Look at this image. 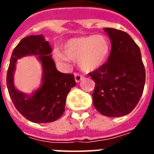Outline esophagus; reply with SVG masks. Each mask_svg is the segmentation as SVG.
Returning <instances> with one entry per match:
<instances>
[{"label": "esophagus", "mask_w": 154, "mask_h": 154, "mask_svg": "<svg viewBox=\"0 0 154 154\" xmlns=\"http://www.w3.org/2000/svg\"><path fill=\"white\" fill-rule=\"evenodd\" d=\"M74 77H75V81H76V82H79L83 78V76L79 73H74Z\"/></svg>", "instance_id": "1"}]
</instances>
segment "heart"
<instances>
[{
    "mask_svg": "<svg viewBox=\"0 0 154 154\" xmlns=\"http://www.w3.org/2000/svg\"><path fill=\"white\" fill-rule=\"evenodd\" d=\"M110 52L109 38L103 35H93L71 38L63 45V53L56 49L54 56L59 63L77 59L81 69L90 72L103 65Z\"/></svg>",
    "mask_w": 154,
    "mask_h": 154,
    "instance_id": "1",
    "label": "heart"
}]
</instances>
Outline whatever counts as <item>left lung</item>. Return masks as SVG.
I'll use <instances>...</instances> for the list:
<instances>
[{
  "label": "left lung",
  "mask_w": 154,
  "mask_h": 154,
  "mask_svg": "<svg viewBox=\"0 0 154 154\" xmlns=\"http://www.w3.org/2000/svg\"><path fill=\"white\" fill-rule=\"evenodd\" d=\"M111 42L107 62L88 74L95 82L93 105L100 114L118 117L132 111L142 96L145 69L139 46L126 32L105 28Z\"/></svg>",
  "instance_id": "obj_1"
}]
</instances>
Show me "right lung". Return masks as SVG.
I'll return each instance as SVG.
<instances>
[{"mask_svg":"<svg viewBox=\"0 0 154 154\" xmlns=\"http://www.w3.org/2000/svg\"><path fill=\"white\" fill-rule=\"evenodd\" d=\"M51 53L49 43L43 35H29L17 44L10 61L6 75L9 95L19 112L34 123H49L60 118L65 111L67 94L76 86L72 74L57 70ZM27 55L38 56L43 68L42 84L31 96L22 94L14 86L16 61Z\"/></svg>","mask_w":154,"mask_h":154,"instance_id":"right-lung-1","label":"right lung"}]
</instances>
